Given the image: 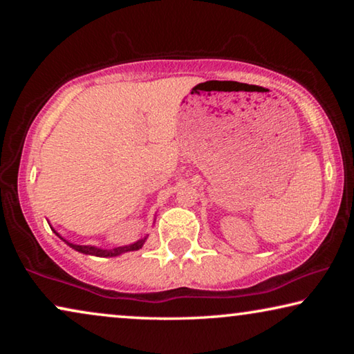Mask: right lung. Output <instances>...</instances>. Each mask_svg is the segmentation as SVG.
Returning <instances> with one entry per match:
<instances>
[{"label":"right lung","mask_w":354,"mask_h":354,"mask_svg":"<svg viewBox=\"0 0 354 354\" xmlns=\"http://www.w3.org/2000/svg\"><path fill=\"white\" fill-rule=\"evenodd\" d=\"M51 226V225H50ZM51 230L56 232V236H59V239H62V241L68 245L70 248H73L76 251H80V253L84 254H88V256H98V257H113V256H120L123 253H129V251H137L143 247V243L147 242V237L145 236L143 239H139V241L134 242V243H129V245H124V247H117V248H100V247H93V245H76V243H71L68 241H65V239L59 234V232L55 230V227L51 226Z\"/></svg>","instance_id":"1"}]
</instances>
